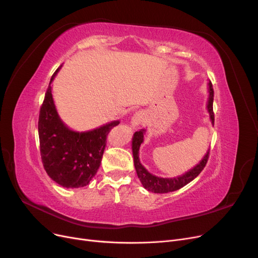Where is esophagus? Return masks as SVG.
Masks as SVG:
<instances>
[{"label": "esophagus", "instance_id": "obj_1", "mask_svg": "<svg viewBox=\"0 0 258 258\" xmlns=\"http://www.w3.org/2000/svg\"><path fill=\"white\" fill-rule=\"evenodd\" d=\"M146 119V116H145V113L143 111H138L134 114V116L131 117V120H130V126L132 128H137L139 127L140 124L144 123Z\"/></svg>", "mask_w": 258, "mask_h": 258}]
</instances>
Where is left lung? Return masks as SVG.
Here are the masks:
<instances>
[{
	"instance_id": "1",
	"label": "left lung",
	"mask_w": 258,
	"mask_h": 258,
	"mask_svg": "<svg viewBox=\"0 0 258 258\" xmlns=\"http://www.w3.org/2000/svg\"><path fill=\"white\" fill-rule=\"evenodd\" d=\"M208 86H209L208 88L209 99L207 103V108L210 115V120L213 124L214 123V114H213L214 91H213L212 84H211L210 81L208 83ZM144 134H145V129L136 131L134 137H132L131 146H132V155H134L135 168L137 171L138 177L140 178V181H141L144 188L147 189L148 191H152L155 194H166V192L177 190L179 188H182V187H184L185 185L190 183L195 177H197L200 174L201 171L206 167L208 158H209V150L199 163H197L196 166L182 175L174 176V177H160L150 173L142 165L141 161H140V157H139L140 146H141V144L144 141Z\"/></svg>"
}]
</instances>
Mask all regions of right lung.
I'll return each instance as SVG.
<instances>
[{
    "mask_svg": "<svg viewBox=\"0 0 258 258\" xmlns=\"http://www.w3.org/2000/svg\"><path fill=\"white\" fill-rule=\"evenodd\" d=\"M62 67V66H61ZM51 76L38 118L41 156L44 169L52 181L67 188L88 185L102 159L108 132L119 120H113L88 131H75L62 121L51 93Z\"/></svg>",
    "mask_w": 258,
    "mask_h": 258,
    "instance_id": "1",
    "label": "right lung"
}]
</instances>
